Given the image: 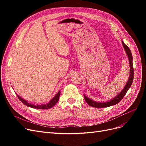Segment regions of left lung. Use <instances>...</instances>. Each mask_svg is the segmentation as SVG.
I'll list each match as a JSON object with an SVG mask.
<instances>
[{"label":"left lung","mask_w":146,"mask_h":146,"mask_svg":"<svg viewBox=\"0 0 146 146\" xmlns=\"http://www.w3.org/2000/svg\"><path fill=\"white\" fill-rule=\"evenodd\" d=\"M122 44L124 48V50L126 52L128 59L129 61V65H130V76L128 79V81L124 88H123L122 90L119 92V93L114 97V98L111 100H108L107 102H96L93 100L91 99L90 98H88L87 96L84 94V98H85V100L86 102V103L91 106V107H93L95 108H105L110 107V106H113L119 103L122 99L124 96L126 94L127 92L130 89V88L131 85L132 83H133V77H134V71H133V56H132L131 52L130 51V49L129 47H128L127 45L125 44V43L123 42V41H122Z\"/></svg>","instance_id":"8db88e82"}]
</instances>
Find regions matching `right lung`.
Masks as SVG:
<instances>
[{
	"mask_svg": "<svg viewBox=\"0 0 146 146\" xmlns=\"http://www.w3.org/2000/svg\"><path fill=\"white\" fill-rule=\"evenodd\" d=\"M16 95L17 96V98H18V99L22 102V103H23L24 105L27 106V107L33 108H36V109L46 110V109H49L50 108H52L54 105H55V104L57 102H58V101L59 100L60 96V91H59L58 92V93H57L54 98H53V99L50 100V101H49V102H48L46 104H42V105H34L32 104H30L27 100H25L22 98H21L18 94H16Z\"/></svg>",
	"mask_w": 146,
	"mask_h": 146,
	"instance_id": "1",
	"label": "right lung"
}]
</instances>
